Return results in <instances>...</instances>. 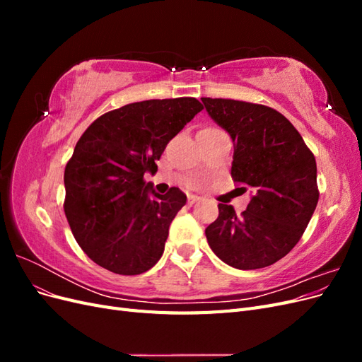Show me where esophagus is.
<instances>
[{
	"mask_svg": "<svg viewBox=\"0 0 362 362\" xmlns=\"http://www.w3.org/2000/svg\"><path fill=\"white\" fill-rule=\"evenodd\" d=\"M187 199H189V204H190V205H193L194 202L201 201V196H198V194H189V196H187Z\"/></svg>",
	"mask_w": 362,
	"mask_h": 362,
	"instance_id": "obj_1",
	"label": "esophagus"
}]
</instances>
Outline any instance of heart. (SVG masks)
Segmentation results:
<instances>
[{"mask_svg": "<svg viewBox=\"0 0 362 362\" xmlns=\"http://www.w3.org/2000/svg\"><path fill=\"white\" fill-rule=\"evenodd\" d=\"M205 129H213V128H205Z\"/></svg>", "mask_w": 362, "mask_h": 362, "instance_id": "obj_1", "label": "heart"}]
</instances>
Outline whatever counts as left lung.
Wrapping results in <instances>:
<instances>
[{"mask_svg":"<svg viewBox=\"0 0 362 362\" xmlns=\"http://www.w3.org/2000/svg\"><path fill=\"white\" fill-rule=\"evenodd\" d=\"M201 100L234 141V182L254 193L242 214L218 204L217 218L205 229L208 245L231 267L272 266L298 245L319 202L314 154L275 108L223 98Z\"/></svg>","mask_w":362,"mask_h":362,"instance_id":"1","label":"left lung"}]
</instances>
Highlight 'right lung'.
<instances>
[{"mask_svg": "<svg viewBox=\"0 0 362 362\" xmlns=\"http://www.w3.org/2000/svg\"><path fill=\"white\" fill-rule=\"evenodd\" d=\"M196 98L127 104L98 117L64 168V214L76 243L98 266L140 275L161 258L169 226L185 205L178 187L158 194L157 172L169 141L202 110Z\"/></svg>", "mask_w": 362, "mask_h": 362, "instance_id": "1", "label": "right lung"}]
</instances>
